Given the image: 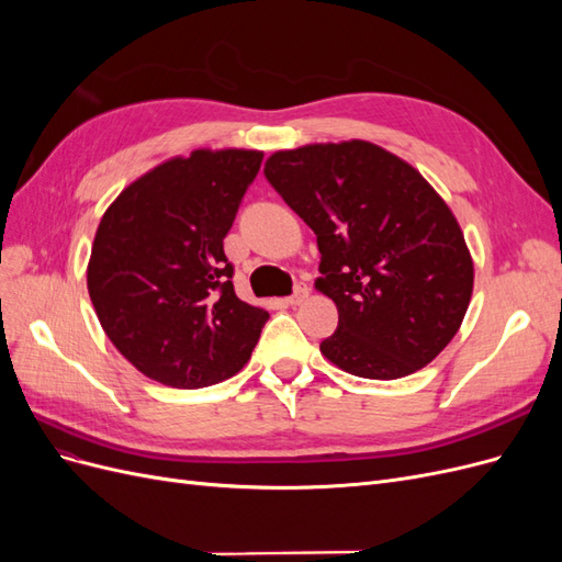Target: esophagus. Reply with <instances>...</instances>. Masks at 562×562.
<instances>
[{
    "label": "esophagus",
    "instance_id": "1",
    "mask_svg": "<svg viewBox=\"0 0 562 562\" xmlns=\"http://www.w3.org/2000/svg\"><path fill=\"white\" fill-rule=\"evenodd\" d=\"M307 295H310V288L300 283V285H295V293L285 297V302L291 304V307H295V304H300V302H302L304 297H307Z\"/></svg>",
    "mask_w": 562,
    "mask_h": 562
}]
</instances>
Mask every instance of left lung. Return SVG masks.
<instances>
[{
	"instance_id": "8db88e82",
	"label": "left lung",
	"mask_w": 562,
	"mask_h": 562,
	"mask_svg": "<svg viewBox=\"0 0 562 562\" xmlns=\"http://www.w3.org/2000/svg\"><path fill=\"white\" fill-rule=\"evenodd\" d=\"M265 176L316 234V288L339 314L321 353L368 380L431 363L473 293L464 234L434 187L366 140L274 151Z\"/></svg>"
}]
</instances>
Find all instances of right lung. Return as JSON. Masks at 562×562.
Listing matches in <instances>:
<instances>
[{"mask_svg":"<svg viewBox=\"0 0 562 562\" xmlns=\"http://www.w3.org/2000/svg\"><path fill=\"white\" fill-rule=\"evenodd\" d=\"M260 164L258 149H194L131 182L100 220L89 295L145 378L201 389L248 363L269 314L236 297L223 239Z\"/></svg>","mask_w":562,"mask_h":562,"instance_id":"right-lung-1","label":"right lung"}]
</instances>
